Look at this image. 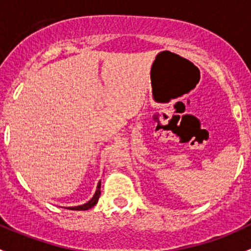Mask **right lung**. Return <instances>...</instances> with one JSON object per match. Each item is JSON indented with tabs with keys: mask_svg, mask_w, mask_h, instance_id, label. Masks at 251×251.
I'll return each instance as SVG.
<instances>
[{
	"mask_svg": "<svg viewBox=\"0 0 251 251\" xmlns=\"http://www.w3.org/2000/svg\"><path fill=\"white\" fill-rule=\"evenodd\" d=\"M100 197V181L98 182L97 189H96V193L93 194V197L90 199V201H87V203H85L82 205H77V206H70V207H67V209H70V210H88V209H91V207H93L96 204H97Z\"/></svg>",
	"mask_w": 251,
	"mask_h": 251,
	"instance_id": "add662e5",
	"label": "right lung"
}]
</instances>
